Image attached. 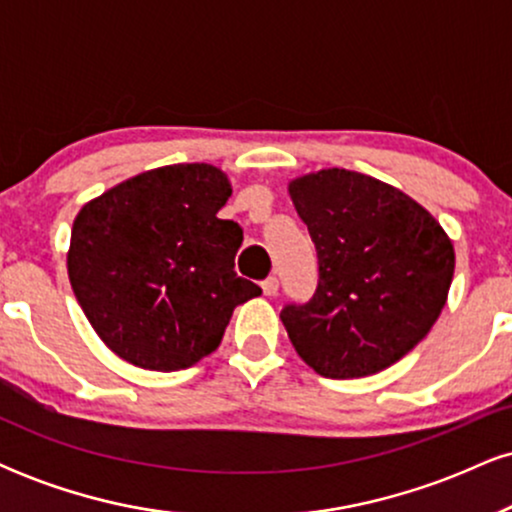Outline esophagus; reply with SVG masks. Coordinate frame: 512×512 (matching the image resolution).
Here are the masks:
<instances>
[{"label": "esophagus", "instance_id": "obj_1", "mask_svg": "<svg viewBox=\"0 0 512 512\" xmlns=\"http://www.w3.org/2000/svg\"><path fill=\"white\" fill-rule=\"evenodd\" d=\"M262 291L264 296H274V293L279 291V279H276V276H267V279L262 281Z\"/></svg>", "mask_w": 512, "mask_h": 512}]
</instances>
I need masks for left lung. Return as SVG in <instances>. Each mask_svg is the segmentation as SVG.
<instances>
[{"mask_svg": "<svg viewBox=\"0 0 512 512\" xmlns=\"http://www.w3.org/2000/svg\"><path fill=\"white\" fill-rule=\"evenodd\" d=\"M317 250V289L286 303L298 356L325 378H363L407 356L448 301L450 238L397 187L344 168L289 185Z\"/></svg>", "mask_w": 512, "mask_h": 512, "instance_id": "left-lung-1", "label": "left lung"}]
</instances>
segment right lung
Returning <instances> with one entry per match:
<instances>
[{
	"label": "right lung",
	"instance_id": "obj_1",
	"mask_svg": "<svg viewBox=\"0 0 512 512\" xmlns=\"http://www.w3.org/2000/svg\"><path fill=\"white\" fill-rule=\"evenodd\" d=\"M228 197L219 168L178 163L120 182L74 219V296L132 366H195L221 344L233 308L262 293L233 269L243 228L216 216Z\"/></svg>",
	"mask_w": 512,
	"mask_h": 512
}]
</instances>
